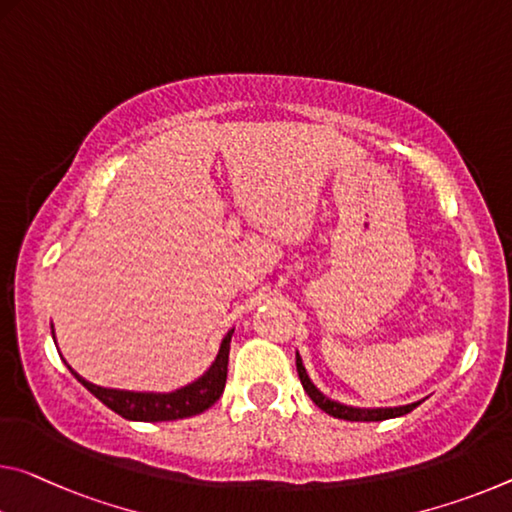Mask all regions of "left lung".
Wrapping results in <instances>:
<instances>
[{"mask_svg":"<svg viewBox=\"0 0 512 512\" xmlns=\"http://www.w3.org/2000/svg\"><path fill=\"white\" fill-rule=\"evenodd\" d=\"M296 369H298V378L300 383H303V389L307 392V396L319 405L323 412H328L330 417H337V419H346V421H383V419H394V417H403L408 415L417 408L421 401L415 403H408V405H396V408H353V405H344L339 401H332L328 399L326 394L321 392L319 387H316L310 376H307V371L303 367V358L296 353Z\"/></svg>","mask_w":512,"mask_h":512,"instance_id":"8db88e82","label":"left lung"}]
</instances>
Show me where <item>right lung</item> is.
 I'll return each instance as SVG.
<instances>
[{
	"label": "right lung",
	"instance_id": "obj_1",
	"mask_svg": "<svg viewBox=\"0 0 512 512\" xmlns=\"http://www.w3.org/2000/svg\"><path fill=\"white\" fill-rule=\"evenodd\" d=\"M232 332L234 328L227 330V335L223 337L221 348H218V355L212 362V367L202 373L200 378L193 380V383L175 389V392H132V389L100 387V385L88 383L86 378H81L70 364L68 369L72 376H75L79 383L95 396V399H100L107 408L118 412L120 417H125L129 421H173V419L193 417V415H200V412H205L207 408H212V405L221 399L225 380H227V358H230ZM52 337H54V326H52ZM54 344H56V337H54Z\"/></svg>",
	"mask_w": 512,
	"mask_h": 512
}]
</instances>
